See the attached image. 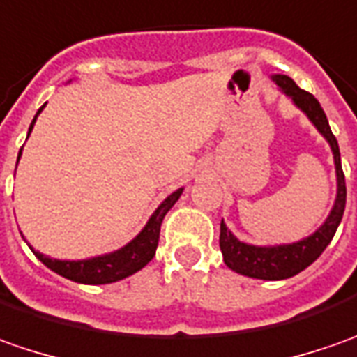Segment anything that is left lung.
I'll list each match as a JSON object with an SVG mask.
<instances>
[{"label":"left lung","instance_id":"1","mask_svg":"<svg viewBox=\"0 0 357 357\" xmlns=\"http://www.w3.org/2000/svg\"><path fill=\"white\" fill-rule=\"evenodd\" d=\"M271 79L277 82V86L282 93L289 96L296 108L308 116L324 140L330 144V150L334 155V166H336V199L330 209V215L320 227L314 231L312 235L296 241V243H284V245H251L239 241L227 225L221 221V235H219V247L223 252V261L231 271L245 275L251 278H261V280H284V278L294 277L301 271H304L324 252L330 245L338 229L344 207H346V179L342 172V162H340V148L336 136L332 134L328 118L320 102L314 98L312 94L298 89V84L287 75H273Z\"/></svg>","mask_w":357,"mask_h":357}]
</instances>
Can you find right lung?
Segmentation results:
<instances>
[{
  "label": "right lung",
  "mask_w": 357,
  "mask_h": 357,
  "mask_svg": "<svg viewBox=\"0 0 357 357\" xmlns=\"http://www.w3.org/2000/svg\"><path fill=\"white\" fill-rule=\"evenodd\" d=\"M43 106L37 110V114L33 118L31 126H29V134H31L33 124L37 116L41 114ZM23 150V148H21ZM21 150H19L17 162L21 158ZM183 193V188H179L174 193H169L164 202L158 205L152 217L148 219V223L144 225L140 233L134 239L126 243L124 247H120L116 251L106 252V255H98V257H91V259H82V261H59V259H51L43 252L35 251L31 245V251L41 263L51 268L53 273L61 275V277L75 280L80 284H108V282H116L122 278L130 277L134 273H138L146 264L154 259L155 249H158V241H160V227L166 213L174 207V203L178 202L179 195Z\"/></svg>",
  "instance_id": "right-lung-1"
}]
</instances>
